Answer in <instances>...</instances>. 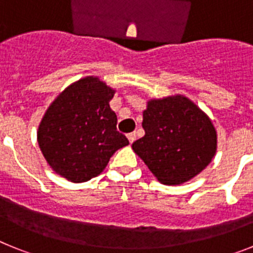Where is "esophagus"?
Returning <instances> with one entry per match:
<instances>
[{"label":"esophagus","mask_w":253,"mask_h":253,"mask_svg":"<svg viewBox=\"0 0 253 253\" xmlns=\"http://www.w3.org/2000/svg\"><path fill=\"white\" fill-rule=\"evenodd\" d=\"M126 137H128L129 143H133L134 140H135V133H129Z\"/></svg>","instance_id":"34e87169"}]
</instances>
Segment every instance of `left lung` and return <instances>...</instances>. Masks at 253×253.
Listing matches in <instances>:
<instances>
[{"instance_id":"left-lung-1","label":"left lung","mask_w":253,"mask_h":253,"mask_svg":"<svg viewBox=\"0 0 253 253\" xmlns=\"http://www.w3.org/2000/svg\"><path fill=\"white\" fill-rule=\"evenodd\" d=\"M142 126L146 134L131 148L163 185L187 182L216 153V130L210 118L180 93L148 100Z\"/></svg>"}]
</instances>
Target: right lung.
I'll use <instances>...</instances> for the list:
<instances>
[{
  "mask_svg": "<svg viewBox=\"0 0 253 253\" xmlns=\"http://www.w3.org/2000/svg\"><path fill=\"white\" fill-rule=\"evenodd\" d=\"M116 90L97 76L66 87L49 105L37 131L38 144L50 169L71 182L100 175L118 149L128 146L116 130L110 100Z\"/></svg>",
  "mask_w": 253,
  "mask_h": 253,
  "instance_id": "obj_1",
  "label": "right lung"
}]
</instances>
